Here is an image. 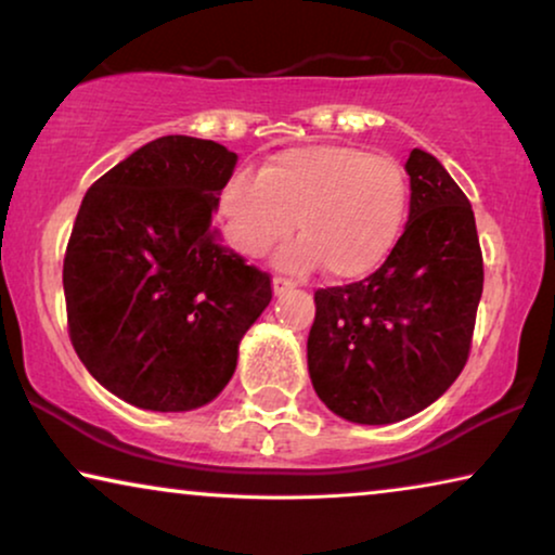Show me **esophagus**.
Returning <instances> with one entry per match:
<instances>
[{
  "label": "esophagus",
  "mask_w": 555,
  "mask_h": 555,
  "mask_svg": "<svg viewBox=\"0 0 555 555\" xmlns=\"http://www.w3.org/2000/svg\"><path fill=\"white\" fill-rule=\"evenodd\" d=\"M293 285H295L293 280H287V278H283V275L272 278V291H275V295H283L285 291H291Z\"/></svg>",
  "instance_id": "34e87169"
}]
</instances>
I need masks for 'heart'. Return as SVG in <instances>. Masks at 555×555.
I'll return each mask as SVG.
<instances>
[{"label":"heart","mask_w":555,"mask_h":555,"mask_svg":"<svg viewBox=\"0 0 555 555\" xmlns=\"http://www.w3.org/2000/svg\"><path fill=\"white\" fill-rule=\"evenodd\" d=\"M409 177L397 158L356 146L313 143L268 156L257 177L232 173L219 186L215 209L234 253L260 260L287 234L300 232L278 257L287 272L323 264L331 278L374 272L404 232Z\"/></svg>","instance_id":"1"}]
</instances>
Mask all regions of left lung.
I'll return each mask as SVG.
<instances>
[{
    "instance_id": "obj_1",
    "label": "left lung",
    "mask_w": 555,
    "mask_h": 555,
    "mask_svg": "<svg viewBox=\"0 0 555 555\" xmlns=\"http://www.w3.org/2000/svg\"><path fill=\"white\" fill-rule=\"evenodd\" d=\"M409 222L382 268L315 291L313 389L333 414L393 424L437 401L465 369L482 295V249L467 196L427 151L406 158Z\"/></svg>"
}]
</instances>
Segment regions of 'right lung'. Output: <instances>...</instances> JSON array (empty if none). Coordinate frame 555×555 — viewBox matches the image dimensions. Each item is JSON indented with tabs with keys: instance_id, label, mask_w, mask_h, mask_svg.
Here are the masks:
<instances>
[{
	"instance_id": "add662e5",
	"label": "right lung",
	"mask_w": 555,
	"mask_h": 555,
	"mask_svg": "<svg viewBox=\"0 0 555 555\" xmlns=\"http://www.w3.org/2000/svg\"><path fill=\"white\" fill-rule=\"evenodd\" d=\"M234 164L222 143L162 135L82 196L63 262L67 333L128 404L189 412L215 399L272 298L268 272L211 224Z\"/></svg>"
}]
</instances>
